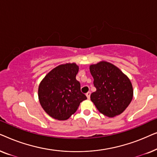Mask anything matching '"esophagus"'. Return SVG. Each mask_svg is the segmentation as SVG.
Returning a JSON list of instances; mask_svg holds the SVG:
<instances>
[{"label":"esophagus","mask_w":157,"mask_h":157,"mask_svg":"<svg viewBox=\"0 0 157 157\" xmlns=\"http://www.w3.org/2000/svg\"><path fill=\"white\" fill-rule=\"evenodd\" d=\"M86 95L88 99H89V98H90V96H91V92L89 91V92H88V93H86Z\"/></svg>","instance_id":"esophagus-1"}]
</instances>
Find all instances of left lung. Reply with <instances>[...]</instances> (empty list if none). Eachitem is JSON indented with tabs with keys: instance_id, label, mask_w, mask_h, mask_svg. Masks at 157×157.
<instances>
[{
	"instance_id": "8db88e82",
	"label": "left lung",
	"mask_w": 157,
	"mask_h": 157,
	"mask_svg": "<svg viewBox=\"0 0 157 157\" xmlns=\"http://www.w3.org/2000/svg\"><path fill=\"white\" fill-rule=\"evenodd\" d=\"M96 91L91 100L100 113L109 117L119 115L127 108L133 98L132 83L119 68L101 61L90 66Z\"/></svg>"
}]
</instances>
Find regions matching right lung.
I'll return each instance as SVG.
<instances>
[{"label":"right lung","mask_w":157,"mask_h":157,"mask_svg":"<svg viewBox=\"0 0 157 157\" xmlns=\"http://www.w3.org/2000/svg\"><path fill=\"white\" fill-rule=\"evenodd\" d=\"M78 66L76 63L60 65L45 76L38 87L42 108L53 119H68L76 112L86 96L81 91L76 79Z\"/></svg>","instance_id":"1"}]
</instances>
